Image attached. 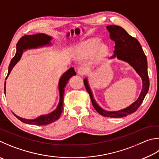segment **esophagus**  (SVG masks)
Segmentation results:
<instances>
[{
    "instance_id": "34e87169",
    "label": "esophagus",
    "mask_w": 159,
    "mask_h": 159,
    "mask_svg": "<svg viewBox=\"0 0 159 159\" xmlns=\"http://www.w3.org/2000/svg\"><path fill=\"white\" fill-rule=\"evenodd\" d=\"M88 69L85 67H80L79 68L78 70V74L80 76H83V75H85L88 73Z\"/></svg>"
}]
</instances>
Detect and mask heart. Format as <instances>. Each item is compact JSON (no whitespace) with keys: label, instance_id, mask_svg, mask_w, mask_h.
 <instances>
[{"label":"heart","instance_id":"heart-1","mask_svg":"<svg viewBox=\"0 0 159 159\" xmlns=\"http://www.w3.org/2000/svg\"><path fill=\"white\" fill-rule=\"evenodd\" d=\"M100 46V42L97 39H90L87 42H83L78 48V52L79 55L82 56L88 57L90 56ZM100 53L102 55H106L108 53V49L106 46H102L100 47Z\"/></svg>","mask_w":159,"mask_h":159}]
</instances>
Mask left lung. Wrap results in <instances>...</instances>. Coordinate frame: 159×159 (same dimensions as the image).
<instances>
[{
  "label": "left lung",
  "mask_w": 159,
  "mask_h": 159,
  "mask_svg": "<svg viewBox=\"0 0 159 159\" xmlns=\"http://www.w3.org/2000/svg\"><path fill=\"white\" fill-rule=\"evenodd\" d=\"M106 28L110 33L111 39L115 43L114 54L110 58L112 59L117 57V58L119 60L128 62L131 67L134 68L138 75L142 78V91L138 99L131 106L120 111L110 112L104 111L95 102L86 78L83 82L86 90L90 97L92 105L100 115L108 117H123L137 111L149 90V79L148 73V61L139 42L126 33L124 28L115 25H108Z\"/></svg>",
  "instance_id": "obj_1"
}]
</instances>
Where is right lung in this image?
<instances>
[{
  "instance_id": "obj_1",
  "label": "right lung",
  "mask_w": 159,
  "mask_h": 159,
  "mask_svg": "<svg viewBox=\"0 0 159 159\" xmlns=\"http://www.w3.org/2000/svg\"><path fill=\"white\" fill-rule=\"evenodd\" d=\"M51 39L52 38L50 36H48L44 33H38L34 34H30V35H24L21 37V39L19 40V42H17L16 44V54L13 58L11 59L10 62L9 68H8V73L6 77V79L8 75L10 74L12 68L14 67V65H15L16 63L19 61V60L21 59L23 52H24V50L30 49V48H35L37 47H42V46L49 44ZM74 75H76V72L74 71V67H71L70 70H68L66 71L65 73L63 74L62 76L60 77L58 84L60 92V101L58 105H57V107L54 111L48 115H41V116H39L34 120L23 119V118L18 117L15 114L14 115H15L20 121H21L22 122L28 124V125H33L37 126L49 125V124L53 123L55 121L58 120L63 110V100H64L65 88L70 78L74 76ZM5 85H6V82H5Z\"/></svg>"
}]
</instances>
